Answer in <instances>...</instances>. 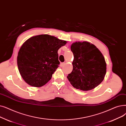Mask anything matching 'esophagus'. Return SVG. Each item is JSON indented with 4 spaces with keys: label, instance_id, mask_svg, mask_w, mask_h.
I'll return each mask as SVG.
<instances>
[{
    "label": "esophagus",
    "instance_id": "obj_1",
    "mask_svg": "<svg viewBox=\"0 0 126 126\" xmlns=\"http://www.w3.org/2000/svg\"><path fill=\"white\" fill-rule=\"evenodd\" d=\"M65 63H61V64H60V66H61V67H63V65H65Z\"/></svg>",
    "mask_w": 126,
    "mask_h": 126
}]
</instances>
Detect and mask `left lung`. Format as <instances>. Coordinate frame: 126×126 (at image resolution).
Listing matches in <instances>:
<instances>
[{"label":"left lung","mask_w":126,"mask_h":126,"mask_svg":"<svg viewBox=\"0 0 126 126\" xmlns=\"http://www.w3.org/2000/svg\"><path fill=\"white\" fill-rule=\"evenodd\" d=\"M74 55L73 70L67 78L72 86L79 90L94 89L104 80L107 64L103 54L87 41L75 42L71 46Z\"/></svg>","instance_id":"1"}]
</instances>
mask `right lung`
Masks as SVG:
<instances>
[{"instance_id":"obj_1","label":"right lung","mask_w":126,"mask_h":126,"mask_svg":"<svg viewBox=\"0 0 126 126\" xmlns=\"http://www.w3.org/2000/svg\"><path fill=\"white\" fill-rule=\"evenodd\" d=\"M67 42L47 34L35 36L24 43L17 58L23 80L35 87L45 85L58 67V50Z\"/></svg>"}]
</instances>
